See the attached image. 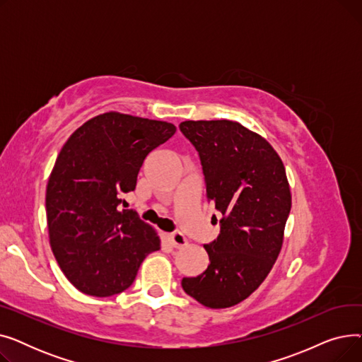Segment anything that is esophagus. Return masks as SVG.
Instances as JSON below:
<instances>
[{
	"instance_id": "1",
	"label": "esophagus",
	"mask_w": 362,
	"mask_h": 362,
	"mask_svg": "<svg viewBox=\"0 0 362 362\" xmlns=\"http://www.w3.org/2000/svg\"><path fill=\"white\" fill-rule=\"evenodd\" d=\"M165 238H167V240L175 246V248H177V250H180V248H183V246H186V243H187V239L182 235V233H165L164 235Z\"/></svg>"
}]
</instances>
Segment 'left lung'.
<instances>
[{
	"label": "left lung",
	"mask_w": 362,
	"mask_h": 362,
	"mask_svg": "<svg viewBox=\"0 0 362 362\" xmlns=\"http://www.w3.org/2000/svg\"><path fill=\"white\" fill-rule=\"evenodd\" d=\"M205 176L206 198L223 214L218 238L204 245L205 272L183 291L208 308H229L258 289L280 254L292 206L286 170L270 142L230 120H186Z\"/></svg>",
	"instance_id": "obj_1"
}]
</instances>
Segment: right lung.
Masks as SVG:
<instances>
[{"instance_id":"add662e5","label":"right lung","mask_w":362,"mask_h":362,"mask_svg":"<svg viewBox=\"0 0 362 362\" xmlns=\"http://www.w3.org/2000/svg\"><path fill=\"white\" fill-rule=\"evenodd\" d=\"M175 133L173 123L108 111L63 145L47 185L48 236L62 272L82 293L126 291L145 257L160 250L156 229L120 210V198L135 191L149 152Z\"/></svg>"}]
</instances>
